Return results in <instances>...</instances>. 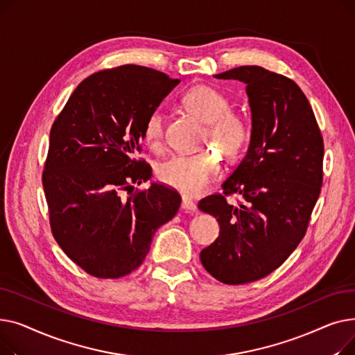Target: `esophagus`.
I'll return each mask as SVG.
<instances>
[{"mask_svg": "<svg viewBox=\"0 0 355 355\" xmlns=\"http://www.w3.org/2000/svg\"><path fill=\"white\" fill-rule=\"evenodd\" d=\"M181 207H182V210L185 211V213H196L197 211V206H196V202L191 200V198H189L187 196H184L182 197V201H181Z\"/></svg>", "mask_w": 355, "mask_h": 355, "instance_id": "34e87169", "label": "esophagus"}]
</instances>
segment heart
<instances>
[{"instance_id":"b5f03b06","label":"heart","mask_w":355,"mask_h":355,"mask_svg":"<svg viewBox=\"0 0 355 355\" xmlns=\"http://www.w3.org/2000/svg\"><path fill=\"white\" fill-rule=\"evenodd\" d=\"M182 105L204 123H207L206 142L214 144L227 155H237L248 141L249 126L243 116L229 110L225 95L210 86H194L182 96ZM165 118L161 110L149 114L144 123V138L151 145H159L164 137ZM221 171L216 153L204 151L193 155H174L158 166V178L185 194H198Z\"/></svg>"}]
</instances>
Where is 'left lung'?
I'll return each mask as SVG.
<instances>
[{
    "label": "left lung",
    "mask_w": 355,
    "mask_h": 355,
    "mask_svg": "<svg viewBox=\"0 0 355 355\" xmlns=\"http://www.w3.org/2000/svg\"><path fill=\"white\" fill-rule=\"evenodd\" d=\"M214 78L246 85L252 116L245 158L221 184L223 194L198 202L220 225L200 260L227 285L262 279L281 266L302 240L322 185L324 142L313 110L293 80L259 66H240Z\"/></svg>",
    "instance_id": "1"
}]
</instances>
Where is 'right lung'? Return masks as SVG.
<instances>
[{
    "mask_svg": "<svg viewBox=\"0 0 355 355\" xmlns=\"http://www.w3.org/2000/svg\"><path fill=\"white\" fill-rule=\"evenodd\" d=\"M178 79L137 64L92 74L69 98L50 130L43 189L54 239L85 272L102 279L141 266L155 232L181 197L151 182V166L132 159L149 114Z\"/></svg>",
    "mask_w": 355,
    "mask_h": 355,
    "instance_id": "right-lung-1",
    "label": "right lung"
}]
</instances>
